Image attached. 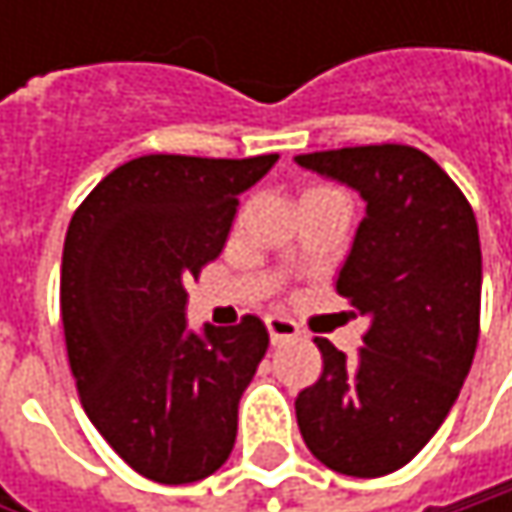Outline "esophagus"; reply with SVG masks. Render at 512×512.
<instances>
[{
	"label": "esophagus",
	"instance_id": "esophagus-1",
	"mask_svg": "<svg viewBox=\"0 0 512 512\" xmlns=\"http://www.w3.org/2000/svg\"><path fill=\"white\" fill-rule=\"evenodd\" d=\"M266 329H269V341L272 344H284V341L299 335V326L290 317H281V314H269L266 317Z\"/></svg>",
	"mask_w": 512,
	"mask_h": 512
}]
</instances>
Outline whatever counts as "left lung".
Listing matches in <instances>:
<instances>
[{"label": "left lung", "mask_w": 512, "mask_h": 512, "mask_svg": "<svg viewBox=\"0 0 512 512\" xmlns=\"http://www.w3.org/2000/svg\"><path fill=\"white\" fill-rule=\"evenodd\" d=\"M293 159L364 201L338 293L367 317L356 358L314 341L323 373L296 397L299 433L332 471L382 477L436 436L471 370L483 281L477 222L457 183L418 148Z\"/></svg>", "instance_id": "1"}]
</instances>
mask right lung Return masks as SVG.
Segmentation results:
<instances>
[{
	"label": "right lung",
	"instance_id": "right-lung-1",
	"mask_svg": "<svg viewBox=\"0 0 512 512\" xmlns=\"http://www.w3.org/2000/svg\"><path fill=\"white\" fill-rule=\"evenodd\" d=\"M278 162L151 154L106 174L70 219L61 323L91 424L156 483H195L231 457L240 397L269 335L257 317L201 332L186 284L216 260L240 195Z\"/></svg>",
	"mask_w": 512,
	"mask_h": 512
}]
</instances>
